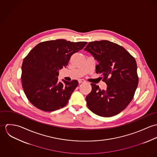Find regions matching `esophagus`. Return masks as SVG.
I'll use <instances>...</instances> for the list:
<instances>
[{
	"label": "esophagus",
	"instance_id": "34e87169",
	"mask_svg": "<svg viewBox=\"0 0 157 157\" xmlns=\"http://www.w3.org/2000/svg\"><path fill=\"white\" fill-rule=\"evenodd\" d=\"M85 80H83V79H79L78 80V83H85Z\"/></svg>",
	"mask_w": 157,
	"mask_h": 157
}]
</instances>
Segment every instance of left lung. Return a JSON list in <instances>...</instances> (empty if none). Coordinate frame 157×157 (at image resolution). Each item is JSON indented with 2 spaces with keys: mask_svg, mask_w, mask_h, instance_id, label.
I'll use <instances>...</instances> for the list:
<instances>
[{
  "mask_svg": "<svg viewBox=\"0 0 157 157\" xmlns=\"http://www.w3.org/2000/svg\"><path fill=\"white\" fill-rule=\"evenodd\" d=\"M85 51L98 62L95 72L108 85L101 90L91 83L92 90L86 96L87 106L96 115L110 117L123 111L134 98L138 84L134 57L123 46L108 40L90 42Z\"/></svg>",
  "mask_w": 157,
  "mask_h": 157,
  "instance_id": "8db88e82",
  "label": "left lung"
}]
</instances>
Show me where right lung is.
<instances>
[{
    "instance_id": "right-lung-1",
    "label": "right lung",
    "mask_w": 157,
    "mask_h": 157,
    "mask_svg": "<svg viewBox=\"0 0 157 157\" xmlns=\"http://www.w3.org/2000/svg\"><path fill=\"white\" fill-rule=\"evenodd\" d=\"M86 44L58 39L40 42L30 51L23 61L21 79L24 92L32 105L46 112L67 105L78 82H59V70L67 67L71 57Z\"/></svg>"
}]
</instances>
